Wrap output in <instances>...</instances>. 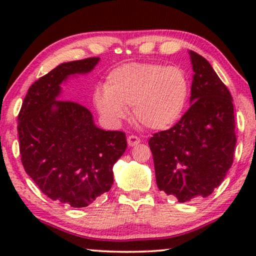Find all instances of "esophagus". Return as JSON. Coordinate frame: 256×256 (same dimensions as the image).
Masks as SVG:
<instances>
[{
    "mask_svg": "<svg viewBox=\"0 0 256 256\" xmlns=\"http://www.w3.org/2000/svg\"><path fill=\"white\" fill-rule=\"evenodd\" d=\"M127 142H128L129 146H138L141 141H140V138H138V136L129 135L128 138H127Z\"/></svg>",
    "mask_w": 256,
    "mask_h": 256,
    "instance_id": "34e87169",
    "label": "esophagus"
}]
</instances>
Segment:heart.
Here are the masks:
<instances>
[{
  "label": "heart",
  "instance_id": "b5f03b06",
  "mask_svg": "<svg viewBox=\"0 0 256 256\" xmlns=\"http://www.w3.org/2000/svg\"><path fill=\"white\" fill-rule=\"evenodd\" d=\"M188 94V79L178 66L128 62L108 73L104 90L94 94V104L112 124H120L126 108L132 107L140 124L162 130L180 120Z\"/></svg>",
  "mask_w": 256,
  "mask_h": 256
}]
</instances>
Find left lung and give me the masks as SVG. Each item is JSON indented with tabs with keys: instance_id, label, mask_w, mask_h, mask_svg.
<instances>
[{
	"instance_id": "obj_1",
	"label": "left lung",
	"mask_w": 256,
	"mask_h": 256,
	"mask_svg": "<svg viewBox=\"0 0 256 256\" xmlns=\"http://www.w3.org/2000/svg\"><path fill=\"white\" fill-rule=\"evenodd\" d=\"M194 79L180 121L149 140L160 191L180 202L205 198L232 166L236 144L233 99L210 62L190 51Z\"/></svg>"
}]
</instances>
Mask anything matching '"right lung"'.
Returning a JSON list of instances; mask_svg holds the SVG:
<instances>
[{
  "mask_svg": "<svg viewBox=\"0 0 256 256\" xmlns=\"http://www.w3.org/2000/svg\"><path fill=\"white\" fill-rule=\"evenodd\" d=\"M99 60L58 65L30 86L18 114L24 170L45 196L71 208H86L110 190L113 166L127 149L124 132L98 128L86 107L58 100L70 76L86 74Z\"/></svg>",
  "mask_w": 256,
  "mask_h": 256,
  "instance_id": "right-lung-1",
  "label": "right lung"
}]
</instances>
